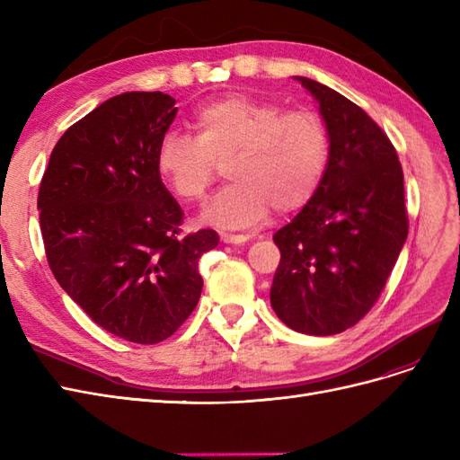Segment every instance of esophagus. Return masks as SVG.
<instances>
[{
	"instance_id": "1",
	"label": "esophagus",
	"mask_w": 460,
	"mask_h": 460,
	"mask_svg": "<svg viewBox=\"0 0 460 460\" xmlns=\"http://www.w3.org/2000/svg\"><path fill=\"white\" fill-rule=\"evenodd\" d=\"M222 243H232V245H242L247 242V235L242 234H220Z\"/></svg>"
}]
</instances>
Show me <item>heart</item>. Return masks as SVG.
<instances>
[{
    "label": "heart",
    "mask_w": 460,
    "mask_h": 460,
    "mask_svg": "<svg viewBox=\"0 0 460 460\" xmlns=\"http://www.w3.org/2000/svg\"><path fill=\"white\" fill-rule=\"evenodd\" d=\"M196 140L166 132L155 169L178 199L199 201L225 163L228 186L199 220L217 228H249L276 213H296L323 182L330 136L313 111H284L274 102L228 93L207 102L191 117Z\"/></svg>",
    "instance_id": "heart-1"
}]
</instances>
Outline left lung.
<instances>
[{"mask_svg":"<svg viewBox=\"0 0 460 460\" xmlns=\"http://www.w3.org/2000/svg\"><path fill=\"white\" fill-rule=\"evenodd\" d=\"M318 103L330 157L314 198L274 234L280 249L270 305L291 330L333 336L382 294L409 218L395 147L363 109L316 80L294 76Z\"/></svg>","mask_w":460,"mask_h":460,"instance_id":"1","label":"left lung"}]
</instances>
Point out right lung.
<instances>
[{
  "instance_id": "obj_1",
  "label": "right lung",
  "mask_w": 460,
  "mask_h": 460,
  "mask_svg": "<svg viewBox=\"0 0 460 460\" xmlns=\"http://www.w3.org/2000/svg\"><path fill=\"white\" fill-rule=\"evenodd\" d=\"M169 93L111 97L53 147L38 193L55 280L97 326L159 343L182 326L203 289L198 264L215 230L182 235V208L155 169L178 107Z\"/></svg>"
}]
</instances>
